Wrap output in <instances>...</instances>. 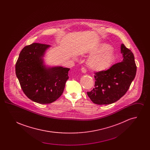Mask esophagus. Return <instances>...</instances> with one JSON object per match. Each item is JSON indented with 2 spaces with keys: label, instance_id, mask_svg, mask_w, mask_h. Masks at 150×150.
I'll use <instances>...</instances> for the list:
<instances>
[{
  "label": "esophagus",
  "instance_id": "esophagus-1",
  "mask_svg": "<svg viewBox=\"0 0 150 150\" xmlns=\"http://www.w3.org/2000/svg\"><path fill=\"white\" fill-rule=\"evenodd\" d=\"M81 71L84 74H86V70L84 67H82L81 69Z\"/></svg>",
  "mask_w": 150,
  "mask_h": 150
}]
</instances>
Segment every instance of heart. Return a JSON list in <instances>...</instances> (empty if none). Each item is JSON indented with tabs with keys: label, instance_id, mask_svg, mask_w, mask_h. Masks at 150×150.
Masks as SVG:
<instances>
[{
	"label": "heart",
	"instance_id": "b5f03b06",
	"mask_svg": "<svg viewBox=\"0 0 150 150\" xmlns=\"http://www.w3.org/2000/svg\"><path fill=\"white\" fill-rule=\"evenodd\" d=\"M92 54L87 61L90 69L94 71H102L108 69L114 62L115 54L111 46L103 43L91 52Z\"/></svg>",
	"mask_w": 150,
	"mask_h": 150
}]
</instances>
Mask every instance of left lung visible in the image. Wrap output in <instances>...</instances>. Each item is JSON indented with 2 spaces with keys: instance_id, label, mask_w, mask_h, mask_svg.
Listing matches in <instances>:
<instances>
[{
  "instance_id": "left-lung-1",
  "label": "left lung",
  "mask_w": 150,
  "mask_h": 150,
  "mask_svg": "<svg viewBox=\"0 0 150 150\" xmlns=\"http://www.w3.org/2000/svg\"><path fill=\"white\" fill-rule=\"evenodd\" d=\"M121 62L112 65L106 71L95 73V85L87 94L94 103L103 105L113 103L128 91L137 71L132 52L121 44Z\"/></svg>"
}]
</instances>
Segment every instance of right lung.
I'll return each instance as SVG.
<instances>
[{
	"mask_svg": "<svg viewBox=\"0 0 150 150\" xmlns=\"http://www.w3.org/2000/svg\"><path fill=\"white\" fill-rule=\"evenodd\" d=\"M50 45L33 43L22 50L16 64V74L23 93L34 102L48 104L62 95L69 79V68L48 67L43 57Z\"/></svg>",
	"mask_w": 150,
	"mask_h": 150,
	"instance_id": "right-lung-1",
	"label": "right lung"
}]
</instances>
